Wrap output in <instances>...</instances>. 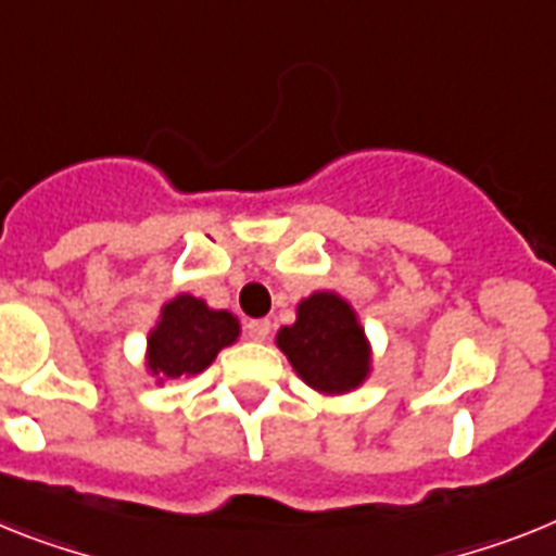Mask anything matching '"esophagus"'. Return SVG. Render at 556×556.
Here are the masks:
<instances>
[{
    "instance_id": "1",
    "label": "esophagus",
    "mask_w": 556,
    "mask_h": 556,
    "mask_svg": "<svg viewBox=\"0 0 556 556\" xmlns=\"http://www.w3.org/2000/svg\"><path fill=\"white\" fill-rule=\"evenodd\" d=\"M245 330H249V336L254 339V342H265L270 333V321L268 319H251L249 325H245Z\"/></svg>"
}]
</instances>
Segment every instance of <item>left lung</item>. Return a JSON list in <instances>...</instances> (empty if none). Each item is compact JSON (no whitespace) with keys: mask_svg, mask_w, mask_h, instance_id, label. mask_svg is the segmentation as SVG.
Returning <instances> with one entry per match:
<instances>
[{"mask_svg":"<svg viewBox=\"0 0 556 556\" xmlns=\"http://www.w3.org/2000/svg\"><path fill=\"white\" fill-rule=\"evenodd\" d=\"M282 350L302 381L321 395L353 393L372 370V350L356 307L336 291H314L296 305V321L279 328Z\"/></svg>","mask_w":556,"mask_h":556,"instance_id":"left-lung-1","label":"left lung"}]
</instances>
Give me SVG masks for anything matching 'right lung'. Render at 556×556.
Segmentation results:
<instances>
[{"instance_id":"obj_1","label":"right lung","mask_w":556,"mask_h":556,"mask_svg":"<svg viewBox=\"0 0 556 556\" xmlns=\"http://www.w3.org/2000/svg\"><path fill=\"white\" fill-rule=\"evenodd\" d=\"M237 339L240 319L231 311H217L200 296L177 293L163 302L155 328H149L143 367L157 384L191 379L206 370L217 353Z\"/></svg>"}]
</instances>
